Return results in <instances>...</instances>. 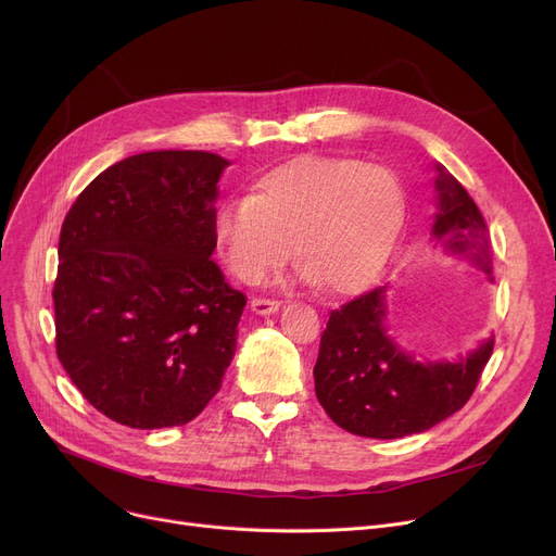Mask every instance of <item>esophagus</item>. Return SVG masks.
I'll list each match as a JSON object with an SVG mask.
<instances>
[{
	"instance_id": "34e87169",
	"label": "esophagus",
	"mask_w": 556,
	"mask_h": 556,
	"mask_svg": "<svg viewBox=\"0 0 556 556\" xmlns=\"http://www.w3.org/2000/svg\"><path fill=\"white\" fill-rule=\"evenodd\" d=\"M250 308L256 313V315H270V313H277L279 311V302L277 300H266V298H254L250 302Z\"/></svg>"
}]
</instances>
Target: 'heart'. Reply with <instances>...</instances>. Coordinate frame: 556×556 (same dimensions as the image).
Listing matches in <instances>:
<instances>
[{"label": "heart", "mask_w": 556, "mask_h": 556, "mask_svg": "<svg viewBox=\"0 0 556 556\" xmlns=\"http://www.w3.org/2000/svg\"><path fill=\"white\" fill-rule=\"evenodd\" d=\"M403 220L405 193L388 168L304 155L263 173L250 195L227 202L216 243L233 275L261 283L293 241L306 279L349 295L383 270Z\"/></svg>", "instance_id": "1"}]
</instances>
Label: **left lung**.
<instances>
[{"label":"left lung","mask_w":556,"mask_h":556,"mask_svg":"<svg viewBox=\"0 0 556 556\" xmlns=\"http://www.w3.org/2000/svg\"><path fill=\"white\" fill-rule=\"evenodd\" d=\"M437 170L440 214L432 237L491 277L484 216L444 166ZM383 319L386 286L331 311L313 376L317 401L340 428L374 440H396L424 432L464 407L493 354V338L455 363H417L392 342Z\"/></svg>","instance_id":"1"}]
</instances>
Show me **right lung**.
<instances>
[{
  "mask_svg": "<svg viewBox=\"0 0 556 556\" xmlns=\"http://www.w3.org/2000/svg\"><path fill=\"white\" fill-rule=\"evenodd\" d=\"M225 166L207 151L132 155L97 175L65 216L55 354L116 424H189L237 352L248 300L212 258Z\"/></svg>",
  "mask_w": 556,
  "mask_h": 556,
  "instance_id": "obj_1",
  "label": "right lung"
}]
</instances>
